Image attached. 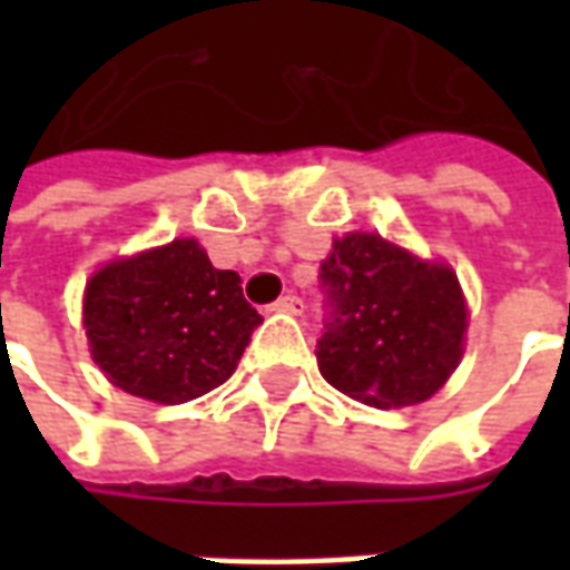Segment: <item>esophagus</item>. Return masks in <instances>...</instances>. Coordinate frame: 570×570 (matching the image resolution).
<instances>
[{"label":"esophagus","mask_w":570,"mask_h":570,"mask_svg":"<svg viewBox=\"0 0 570 570\" xmlns=\"http://www.w3.org/2000/svg\"><path fill=\"white\" fill-rule=\"evenodd\" d=\"M272 311H284V314H302L305 311V302L298 296H281L272 305Z\"/></svg>","instance_id":"esophagus-1"}]
</instances>
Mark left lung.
Segmentation results:
<instances>
[{"label": "left lung", "instance_id": "left-lung-1", "mask_svg": "<svg viewBox=\"0 0 570 570\" xmlns=\"http://www.w3.org/2000/svg\"><path fill=\"white\" fill-rule=\"evenodd\" d=\"M317 366L342 394L375 409L424 403L464 351L466 308L452 268L379 235H345L321 265Z\"/></svg>", "mask_w": 570, "mask_h": 570}]
</instances>
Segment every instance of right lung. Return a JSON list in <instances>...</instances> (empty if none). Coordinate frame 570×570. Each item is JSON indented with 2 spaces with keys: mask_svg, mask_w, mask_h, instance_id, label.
<instances>
[{
  "mask_svg": "<svg viewBox=\"0 0 570 570\" xmlns=\"http://www.w3.org/2000/svg\"><path fill=\"white\" fill-rule=\"evenodd\" d=\"M259 323L240 277L213 268L191 237L106 265L85 293L97 366L121 391L170 406L219 387Z\"/></svg>",
  "mask_w": 570,
  "mask_h": 570,
  "instance_id": "add662e5",
  "label": "right lung"
}]
</instances>
